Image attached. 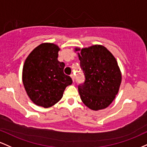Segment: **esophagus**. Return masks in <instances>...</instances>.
Segmentation results:
<instances>
[{
    "mask_svg": "<svg viewBox=\"0 0 147 147\" xmlns=\"http://www.w3.org/2000/svg\"><path fill=\"white\" fill-rule=\"evenodd\" d=\"M70 76H71V78H72V80H73V81L74 82V80H75V78H74V74H71Z\"/></svg>",
    "mask_w": 147,
    "mask_h": 147,
    "instance_id": "34e87169",
    "label": "esophagus"
}]
</instances>
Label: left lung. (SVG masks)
I'll list each match as a JSON object with an SVG mask.
<instances>
[{
	"label": "left lung",
	"instance_id": "8db88e82",
	"mask_svg": "<svg viewBox=\"0 0 147 147\" xmlns=\"http://www.w3.org/2000/svg\"><path fill=\"white\" fill-rule=\"evenodd\" d=\"M80 67L85 75L83 84L78 85L82 101L93 110L105 109L115 99L119 90L121 74L117 62L106 48L94 45L76 48Z\"/></svg>",
	"mask_w": 147,
	"mask_h": 147
}]
</instances>
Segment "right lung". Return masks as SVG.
I'll list each match as a JSON object with an SVG mask.
<instances>
[{
    "mask_svg": "<svg viewBox=\"0 0 147 147\" xmlns=\"http://www.w3.org/2000/svg\"><path fill=\"white\" fill-rule=\"evenodd\" d=\"M59 51L56 44L43 43L24 62L23 83L29 98L38 106L47 108L55 105L72 83L71 77L64 73L65 63L57 60Z\"/></svg>",
    "mask_w": 147,
    "mask_h": 147,
    "instance_id": "obj_1",
    "label": "right lung"
}]
</instances>
